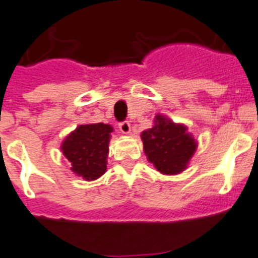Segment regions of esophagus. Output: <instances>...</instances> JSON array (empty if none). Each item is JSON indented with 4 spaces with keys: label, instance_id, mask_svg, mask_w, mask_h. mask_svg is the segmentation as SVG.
<instances>
[{
    "label": "esophagus",
    "instance_id": "obj_1",
    "mask_svg": "<svg viewBox=\"0 0 258 258\" xmlns=\"http://www.w3.org/2000/svg\"><path fill=\"white\" fill-rule=\"evenodd\" d=\"M119 130L122 134H130L131 133V124H130V122L119 123Z\"/></svg>",
    "mask_w": 258,
    "mask_h": 258
}]
</instances>
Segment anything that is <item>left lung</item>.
<instances>
[{"instance_id":"obj_1","label":"left lung","mask_w":258,"mask_h":258,"mask_svg":"<svg viewBox=\"0 0 258 258\" xmlns=\"http://www.w3.org/2000/svg\"><path fill=\"white\" fill-rule=\"evenodd\" d=\"M140 138L148 161L168 176L183 172L198 147L185 124L174 123L161 114L155 116L152 128L143 131Z\"/></svg>"}]
</instances>
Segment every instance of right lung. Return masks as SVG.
<instances>
[{
    "mask_svg": "<svg viewBox=\"0 0 258 258\" xmlns=\"http://www.w3.org/2000/svg\"><path fill=\"white\" fill-rule=\"evenodd\" d=\"M110 124H80L61 143V152L71 162V170L85 181L99 178L107 169L111 133Z\"/></svg>",
    "mask_w": 258,
    "mask_h": 258,
    "instance_id": "obj_1",
    "label": "right lung"
}]
</instances>
